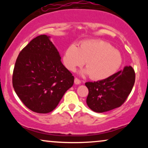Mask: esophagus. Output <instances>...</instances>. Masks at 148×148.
Listing matches in <instances>:
<instances>
[{
  "instance_id": "1",
  "label": "esophagus",
  "mask_w": 148,
  "mask_h": 148,
  "mask_svg": "<svg viewBox=\"0 0 148 148\" xmlns=\"http://www.w3.org/2000/svg\"><path fill=\"white\" fill-rule=\"evenodd\" d=\"M74 84L76 85H79L81 84V81H80L78 78H75V79H74Z\"/></svg>"
}]
</instances>
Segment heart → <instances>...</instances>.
Returning <instances> with one entry per match:
<instances>
[{
	"mask_svg": "<svg viewBox=\"0 0 148 148\" xmlns=\"http://www.w3.org/2000/svg\"><path fill=\"white\" fill-rule=\"evenodd\" d=\"M86 61L87 69L85 73L90 74L95 80H103L113 75L120 68L122 57L110 44L101 40L84 41L79 48L72 44L65 49L62 56L64 65L72 72L84 65Z\"/></svg>",
	"mask_w": 148,
	"mask_h": 148,
	"instance_id": "heart-1",
	"label": "heart"
}]
</instances>
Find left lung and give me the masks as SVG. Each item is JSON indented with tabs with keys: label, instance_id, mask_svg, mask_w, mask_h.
<instances>
[{
	"label": "left lung",
	"instance_id": "8db88e82",
	"mask_svg": "<svg viewBox=\"0 0 148 148\" xmlns=\"http://www.w3.org/2000/svg\"><path fill=\"white\" fill-rule=\"evenodd\" d=\"M135 83V72L126 66L106 79L86 83L88 89L86 99L88 107L97 113L118 108L126 101Z\"/></svg>",
	"mask_w": 148,
	"mask_h": 148
}]
</instances>
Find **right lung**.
<instances>
[{
	"mask_svg": "<svg viewBox=\"0 0 148 148\" xmlns=\"http://www.w3.org/2000/svg\"><path fill=\"white\" fill-rule=\"evenodd\" d=\"M49 38L41 35L32 40L19 53L13 71L15 92L27 108L38 113L55 109L74 84V76Z\"/></svg>",
	"mask_w": 148,
	"mask_h": 148,
	"instance_id": "add662e5",
	"label": "right lung"
}]
</instances>
